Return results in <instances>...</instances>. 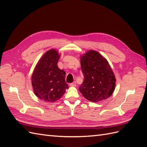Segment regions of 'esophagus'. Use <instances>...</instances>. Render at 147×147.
Returning a JSON list of instances; mask_svg holds the SVG:
<instances>
[{
	"label": "esophagus",
	"instance_id": "esophagus-1",
	"mask_svg": "<svg viewBox=\"0 0 147 147\" xmlns=\"http://www.w3.org/2000/svg\"><path fill=\"white\" fill-rule=\"evenodd\" d=\"M70 86H72V87H75V86H76V82H73L72 83H70L69 84Z\"/></svg>",
	"mask_w": 147,
	"mask_h": 147
}]
</instances>
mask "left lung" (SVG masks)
Listing matches in <instances>:
<instances>
[{"instance_id":"left-lung-1","label":"left lung","mask_w":147,"mask_h":147,"mask_svg":"<svg viewBox=\"0 0 147 147\" xmlns=\"http://www.w3.org/2000/svg\"><path fill=\"white\" fill-rule=\"evenodd\" d=\"M80 58L84 78L79 88L80 92L84 98L94 102L107 99L114 91L116 80L107 59L92 50Z\"/></svg>"}]
</instances>
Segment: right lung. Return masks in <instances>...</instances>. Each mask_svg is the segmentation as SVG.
Here are the masks:
<instances>
[{
  "mask_svg": "<svg viewBox=\"0 0 147 147\" xmlns=\"http://www.w3.org/2000/svg\"><path fill=\"white\" fill-rule=\"evenodd\" d=\"M59 57L57 50H48L41 57L32 73L33 91L45 102L58 100L69 88L65 82V71L60 69L57 65Z\"/></svg>",
  "mask_w": 147,
  "mask_h": 147,
  "instance_id": "1",
  "label": "right lung"
}]
</instances>
